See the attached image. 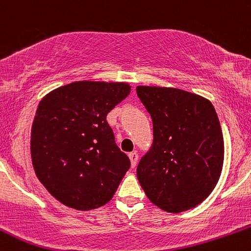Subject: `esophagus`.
I'll return each mask as SVG.
<instances>
[{"label":"esophagus","mask_w":251,"mask_h":251,"mask_svg":"<svg viewBox=\"0 0 251 251\" xmlns=\"http://www.w3.org/2000/svg\"><path fill=\"white\" fill-rule=\"evenodd\" d=\"M128 157H129V160H131V165L132 168H134L135 165H137V162H138V153L135 151L131 152V153H128Z\"/></svg>","instance_id":"1"}]
</instances>
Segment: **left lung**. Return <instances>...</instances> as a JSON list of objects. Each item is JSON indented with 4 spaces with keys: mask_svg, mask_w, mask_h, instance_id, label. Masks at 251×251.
Listing matches in <instances>:
<instances>
[{
    "mask_svg": "<svg viewBox=\"0 0 251 251\" xmlns=\"http://www.w3.org/2000/svg\"><path fill=\"white\" fill-rule=\"evenodd\" d=\"M137 94L153 124V143L137 177L154 205L186 211L215 189L223 168L220 120L205 98L178 88L138 86Z\"/></svg>",
    "mask_w": 251,
    "mask_h": 251,
    "instance_id": "obj_1",
    "label": "left lung"
}]
</instances>
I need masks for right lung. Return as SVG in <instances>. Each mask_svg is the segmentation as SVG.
<instances>
[{"label": "right lung", "mask_w": 251, "mask_h": 251, "mask_svg": "<svg viewBox=\"0 0 251 251\" xmlns=\"http://www.w3.org/2000/svg\"><path fill=\"white\" fill-rule=\"evenodd\" d=\"M129 92L126 82L76 81L40 101L31 126V162L60 203L86 211L112 200L131 162L106 117Z\"/></svg>", "instance_id": "add662e5"}]
</instances>
